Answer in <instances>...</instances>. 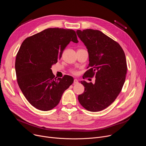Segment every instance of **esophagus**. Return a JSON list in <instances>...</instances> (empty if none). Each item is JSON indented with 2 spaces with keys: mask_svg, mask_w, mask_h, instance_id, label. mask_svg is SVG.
Instances as JSON below:
<instances>
[{
  "mask_svg": "<svg viewBox=\"0 0 146 146\" xmlns=\"http://www.w3.org/2000/svg\"><path fill=\"white\" fill-rule=\"evenodd\" d=\"M73 83H74V84H78V80H77V79H74Z\"/></svg>",
  "mask_w": 146,
  "mask_h": 146,
  "instance_id": "34e87169",
  "label": "esophagus"
}]
</instances>
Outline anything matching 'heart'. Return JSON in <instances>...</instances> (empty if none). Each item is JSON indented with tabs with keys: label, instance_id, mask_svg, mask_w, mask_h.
Returning <instances> with one entry per match:
<instances>
[{
	"label": "heart",
	"instance_id": "obj_1",
	"mask_svg": "<svg viewBox=\"0 0 146 146\" xmlns=\"http://www.w3.org/2000/svg\"><path fill=\"white\" fill-rule=\"evenodd\" d=\"M71 72H72L73 74H77V72L76 70H71Z\"/></svg>",
	"mask_w": 146,
	"mask_h": 146
}]
</instances>
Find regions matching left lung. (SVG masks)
<instances>
[{"label": "left lung", "instance_id": "8db88e82", "mask_svg": "<svg viewBox=\"0 0 146 146\" xmlns=\"http://www.w3.org/2000/svg\"><path fill=\"white\" fill-rule=\"evenodd\" d=\"M76 33L89 55L90 69L84 75H95L94 84L81 81L85 89L78 99L87 110L99 111L109 106L122 88L127 72L125 55L117 42L100 31L87 29Z\"/></svg>", "mask_w": 146, "mask_h": 146}]
</instances>
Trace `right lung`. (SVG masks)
I'll use <instances>...</instances> for the list:
<instances>
[{
	"label": "right lung",
	"mask_w": 146,
	"mask_h": 146,
	"mask_svg": "<svg viewBox=\"0 0 146 146\" xmlns=\"http://www.w3.org/2000/svg\"><path fill=\"white\" fill-rule=\"evenodd\" d=\"M70 41L78 42L74 31L48 28L27 37L19 48L15 64L18 84L37 109L48 111L54 108L73 84L72 76L56 78L51 69Z\"/></svg>",
	"instance_id": "obj_1"
}]
</instances>
